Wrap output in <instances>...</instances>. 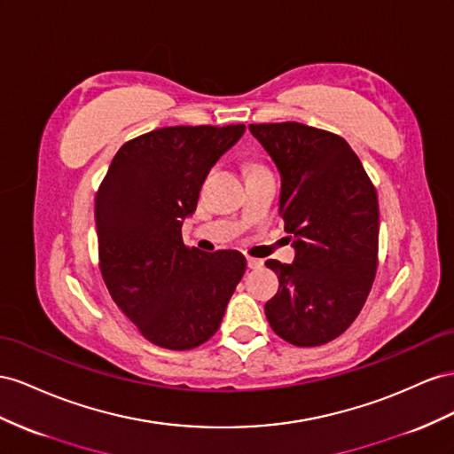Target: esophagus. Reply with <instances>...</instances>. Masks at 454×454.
Here are the masks:
<instances>
[{
    "label": "esophagus",
    "mask_w": 454,
    "mask_h": 454,
    "mask_svg": "<svg viewBox=\"0 0 454 454\" xmlns=\"http://www.w3.org/2000/svg\"><path fill=\"white\" fill-rule=\"evenodd\" d=\"M264 261H261V258H254V256H247V266L251 270H256V268H262Z\"/></svg>",
    "instance_id": "34e87169"
}]
</instances>
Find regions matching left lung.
Masks as SVG:
<instances>
[{
	"label": "left lung",
	"instance_id": "8db88e82",
	"mask_svg": "<svg viewBox=\"0 0 454 454\" xmlns=\"http://www.w3.org/2000/svg\"><path fill=\"white\" fill-rule=\"evenodd\" d=\"M281 175L279 215L294 261H268L279 279L264 306L270 327L294 346L340 336L364 308L379 266V200L356 152L323 129L253 123Z\"/></svg>",
	"mask_w": 454,
	"mask_h": 454
}]
</instances>
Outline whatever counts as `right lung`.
<instances>
[{
  "mask_svg": "<svg viewBox=\"0 0 454 454\" xmlns=\"http://www.w3.org/2000/svg\"><path fill=\"white\" fill-rule=\"evenodd\" d=\"M245 125H176L140 135L114 155L95 201L100 274L114 302L152 344L192 349L218 331L247 261L183 241L211 167Z\"/></svg>",
  "mask_w": 454,
  "mask_h": 454,
  "instance_id": "right-lung-1",
  "label": "right lung"
}]
</instances>
